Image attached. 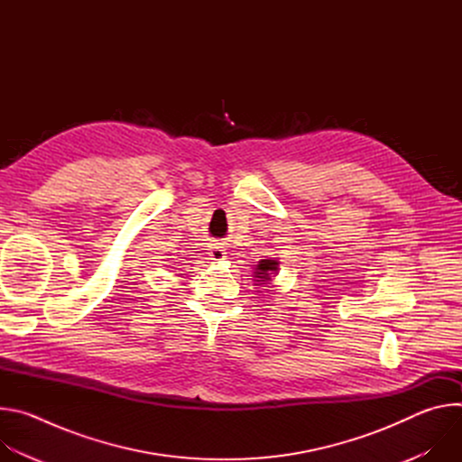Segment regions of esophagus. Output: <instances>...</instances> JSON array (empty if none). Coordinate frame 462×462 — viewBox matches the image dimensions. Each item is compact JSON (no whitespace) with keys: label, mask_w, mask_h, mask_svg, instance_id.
I'll return each instance as SVG.
<instances>
[{"label":"esophagus","mask_w":462,"mask_h":462,"mask_svg":"<svg viewBox=\"0 0 462 462\" xmlns=\"http://www.w3.org/2000/svg\"><path fill=\"white\" fill-rule=\"evenodd\" d=\"M208 254H210L212 261H223L226 257V252L219 243H212L210 248H208Z\"/></svg>","instance_id":"esophagus-1"}]
</instances>
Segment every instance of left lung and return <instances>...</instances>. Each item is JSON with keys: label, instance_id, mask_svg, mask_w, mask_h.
Wrapping results in <instances>:
<instances>
[{"label": "left lung", "instance_id": "1", "mask_svg": "<svg viewBox=\"0 0 462 462\" xmlns=\"http://www.w3.org/2000/svg\"><path fill=\"white\" fill-rule=\"evenodd\" d=\"M278 267H280V263L276 259H273V257L257 261L255 271H254V282H255L254 285L265 287L269 282H273V276H276Z\"/></svg>", "mask_w": 462, "mask_h": 462}]
</instances>
